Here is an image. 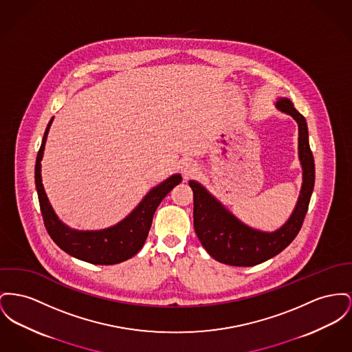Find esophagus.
<instances>
[{
  "label": "esophagus",
  "mask_w": 352,
  "mask_h": 352,
  "mask_svg": "<svg viewBox=\"0 0 352 352\" xmlns=\"http://www.w3.org/2000/svg\"><path fill=\"white\" fill-rule=\"evenodd\" d=\"M181 168H182V173H184V175L185 177H190V175H192L194 173H195V166L192 165V164H190V162H185V164H182L181 166Z\"/></svg>",
  "instance_id": "1"
}]
</instances>
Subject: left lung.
<instances>
[{
	"mask_svg": "<svg viewBox=\"0 0 352 352\" xmlns=\"http://www.w3.org/2000/svg\"><path fill=\"white\" fill-rule=\"evenodd\" d=\"M275 106L291 116L298 124V151L303 168V184L296 206L282 228L272 232L248 228L201 184L188 182L194 194V228L197 236L207 252L225 265L250 267L278 255L295 239L309 210L315 184V164L309 144L307 122L289 98H279Z\"/></svg>",
	"mask_w": 352,
	"mask_h": 352,
	"instance_id": "1",
	"label": "left lung"
}]
</instances>
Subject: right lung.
Here are the masks:
<instances>
[{
    "instance_id": "right-lung-1",
    "label": "right lung",
    "mask_w": 352,
    "mask_h": 352,
    "mask_svg": "<svg viewBox=\"0 0 352 352\" xmlns=\"http://www.w3.org/2000/svg\"><path fill=\"white\" fill-rule=\"evenodd\" d=\"M52 122L53 118L45 130L34 168L42 218L50 238L69 255L93 265H117L130 259L144 246L157 207L174 187L182 182L181 174H174L158 186L153 187L141 204L116 226L97 231L67 228L56 215L42 185V155Z\"/></svg>"
}]
</instances>
